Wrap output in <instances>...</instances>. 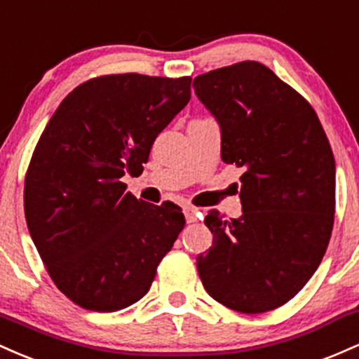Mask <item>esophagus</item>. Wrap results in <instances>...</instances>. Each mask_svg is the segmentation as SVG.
Wrapping results in <instances>:
<instances>
[{
  "mask_svg": "<svg viewBox=\"0 0 359 359\" xmlns=\"http://www.w3.org/2000/svg\"><path fill=\"white\" fill-rule=\"evenodd\" d=\"M198 210L193 207H184V217H187V222L188 224H195L198 222Z\"/></svg>",
  "mask_w": 359,
  "mask_h": 359,
  "instance_id": "esophagus-1",
  "label": "esophagus"
}]
</instances>
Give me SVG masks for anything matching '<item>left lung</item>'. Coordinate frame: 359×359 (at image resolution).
<instances>
[{"instance_id": "8db88e82", "label": "left lung", "mask_w": 359, "mask_h": 359, "mask_svg": "<svg viewBox=\"0 0 359 359\" xmlns=\"http://www.w3.org/2000/svg\"><path fill=\"white\" fill-rule=\"evenodd\" d=\"M222 130V161L243 168L241 219L212 210V248L196 257L205 290L227 309L263 313L319 268L336 212V164L316 110L256 60L193 79Z\"/></svg>"}]
</instances>
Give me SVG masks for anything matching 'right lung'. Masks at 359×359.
<instances>
[{
  "mask_svg": "<svg viewBox=\"0 0 359 359\" xmlns=\"http://www.w3.org/2000/svg\"><path fill=\"white\" fill-rule=\"evenodd\" d=\"M191 78L108 74L74 88L40 135L25 176V219L47 273L79 307L142 299L184 227L175 203L127 191L159 132L187 107Z\"/></svg>",
  "mask_w": 359,
  "mask_h": 359,
  "instance_id": "right-lung-1",
  "label": "right lung"
}]
</instances>
